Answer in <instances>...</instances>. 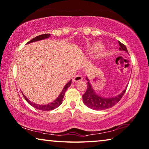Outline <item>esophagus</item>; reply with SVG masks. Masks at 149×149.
Here are the masks:
<instances>
[{"mask_svg":"<svg viewBox=\"0 0 149 149\" xmlns=\"http://www.w3.org/2000/svg\"><path fill=\"white\" fill-rule=\"evenodd\" d=\"M83 79V77L81 76V75H76V76H75L74 78H73V81H74V82H76V81H80L81 79Z\"/></svg>","mask_w":149,"mask_h":149,"instance_id":"34e87169","label":"esophagus"}]
</instances>
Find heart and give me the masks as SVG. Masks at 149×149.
Here are the masks:
<instances>
[{"label":"heart","instance_id":"1","mask_svg":"<svg viewBox=\"0 0 149 149\" xmlns=\"http://www.w3.org/2000/svg\"><path fill=\"white\" fill-rule=\"evenodd\" d=\"M103 47L101 45V44L100 43H96L95 45H93L92 47L90 48V51L92 53H98V52L101 51Z\"/></svg>","mask_w":149,"mask_h":149}]
</instances>
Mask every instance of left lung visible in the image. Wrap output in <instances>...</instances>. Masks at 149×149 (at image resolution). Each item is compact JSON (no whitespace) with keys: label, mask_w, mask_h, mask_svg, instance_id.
I'll return each instance as SVG.
<instances>
[{"label":"left lung","mask_w":149,"mask_h":149,"mask_svg":"<svg viewBox=\"0 0 149 149\" xmlns=\"http://www.w3.org/2000/svg\"><path fill=\"white\" fill-rule=\"evenodd\" d=\"M119 45L120 47H119V50L120 51H125L127 53H128L126 47L123 44L119 42ZM86 79L88 81V85L86 91V93L82 96L83 102L88 107L94 110L107 109H109L112 107H113L114 105H116L117 102L121 100V98H122V96L124 95L127 88H126L121 94H119V95L116 96H114V97L104 98L97 95L95 92V91H94L91 84L90 83L88 78L86 77Z\"/></svg>","instance_id":"8db88e82"}]
</instances>
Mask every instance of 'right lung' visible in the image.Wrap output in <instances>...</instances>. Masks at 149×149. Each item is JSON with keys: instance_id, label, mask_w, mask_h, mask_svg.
Returning a JSON list of instances; mask_svg holds the SVG:
<instances>
[{"instance_id": "add662e5", "label": "right lung", "mask_w": 149, "mask_h": 149, "mask_svg": "<svg viewBox=\"0 0 149 149\" xmlns=\"http://www.w3.org/2000/svg\"><path fill=\"white\" fill-rule=\"evenodd\" d=\"M50 36H51V34H50V33H45V34H42V35L38 36L33 38L30 41H29L27 44L33 42H36V41L40 40H44V39L48 38H49ZM72 79H71V80L69 81V82L66 84L64 88H63V89L62 92L61 93V94L59 95V96H58L57 98L54 100L53 102H52L49 104H38L33 103L32 102H31L30 100H28V98H26V96H25L24 94H23V96H24L25 99L26 100V101L28 102V103L30 104V105H32L34 108L37 109H39V110H41V111L53 110V109H54L57 108L58 106L61 104L63 99V97H64V95H65V93L67 89H68V88L70 86L71 84H72Z\"/></svg>"}]
</instances>
